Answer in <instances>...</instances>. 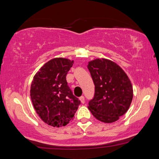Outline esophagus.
I'll list each match as a JSON object with an SVG mask.
<instances>
[{"mask_svg": "<svg viewBox=\"0 0 159 159\" xmlns=\"http://www.w3.org/2000/svg\"><path fill=\"white\" fill-rule=\"evenodd\" d=\"M80 102H81V103L82 104H84L85 103V98H84V97H80Z\"/></svg>", "mask_w": 159, "mask_h": 159, "instance_id": "obj_1", "label": "esophagus"}]
</instances>
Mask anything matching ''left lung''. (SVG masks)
<instances>
[{
  "mask_svg": "<svg viewBox=\"0 0 159 159\" xmlns=\"http://www.w3.org/2000/svg\"><path fill=\"white\" fill-rule=\"evenodd\" d=\"M88 69L95 86L89 109L99 121H117L128 110L133 100L130 80L117 63L104 58L89 62Z\"/></svg>",
  "mask_w": 159,
  "mask_h": 159,
  "instance_id": "left-lung-1",
  "label": "left lung"
}]
</instances>
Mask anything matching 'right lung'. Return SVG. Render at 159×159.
Returning <instances> with one entry per match:
<instances>
[{"mask_svg":"<svg viewBox=\"0 0 159 159\" xmlns=\"http://www.w3.org/2000/svg\"><path fill=\"white\" fill-rule=\"evenodd\" d=\"M73 62L62 57L50 60L36 73L31 84L30 97L35 110L50 126H66L73 119L80 104L66 80Z\"/></svg>","mask_w":159,"mask_h":159,"instance_id":"1","label":"right lung"}]
</instances>
